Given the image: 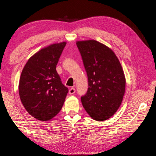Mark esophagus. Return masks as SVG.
<instances>
[{
  "mask_svg": "<svg viewBox=\"0 0 156 156\" xmlns=\"http://www.w3.org/2000/svg\"><path fill=\"white\" fill-rule=\"evenodd\" d=\"M75 92V89L74 88H71L69 90V94H73Z\"/></svg>",
  "mask_w": 156,
  "mask_h": 156,
  "instance_id": "34e87169",
  "label": "esophagus"
}]
</instances>
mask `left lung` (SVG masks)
<instances>
[{"label": "left lung", "mask_w": 156, "mask_h": 156, "mask_svg": "<svg viewBox=\"0 0 156 156\" xmlns=\"http://www.w3.org/2000/svg\"><path fill=\"white\" fill-rule=\"evenodd\" d=\"M88 88L81 96L83 107L93 119H109L119 109L125 93L126 79L116 56L111 49L96 40L77 41Z\"/></svg>", "instance_id": "1"}]
</instances>
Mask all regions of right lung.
Listing matches in <instances>:
<instances>
[{
    "label": "right lung",
    "mask_w": 156,
    "mask_h": 156,
    "mask_svg": "<svg viewBox=\"0 0 156 156\" xmlns=\"http://www.w3.org/2000/svg\"><path fill=\"white\" fill-rule=\"evenodd\" d=\"M66 42L52 44L29 58L21 75L19 94L25 109L35 119L47 121L62 108L68 88L56 70Z\"/></svg>",
    "instance_id": "obj_1"
}]
</instances>
